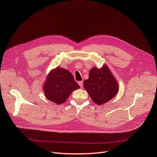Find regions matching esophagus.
<instances>
[{
	"label": "esophagus",
	"mask_w": 157,
	"mask_h": 157,
	"mask_svg": "<svg viewBox=\"0 0 157 157\" xmlns=\"http://www.w3.org/2000/svg\"><path fill=\"white\" fill-rule=\"evenodd\" d=\"M78 84L80 85V88H82L83 87V81H79Z\"/></svg>",
	"instance_id": "obj_1"
}]
</instances>
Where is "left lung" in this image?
<instances>
[{
	"label": "left lung",
	"mask_w": 157,
	"mask_h": 157,
	"mask_svg": "<svg viewBox=\"0 0 157 157\" xmlns=\"http://www.w3.org/2000/svg\"><path fill=\"white\" fill-rule=\"evenodd\" d=\"M83 84L92 100L98 105L111 100L119 90L117 81L105 65L101 69L93 67Z\"/></svg>",
	"instance_id": "left-lung-1"
}]
</instances>
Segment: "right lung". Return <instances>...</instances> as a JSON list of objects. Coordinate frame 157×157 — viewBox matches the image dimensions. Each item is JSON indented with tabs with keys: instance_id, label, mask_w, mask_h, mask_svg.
<instances>
[{
	"instance_id": "right-lung-1",
	"label": "right lung",
	"mask_w": 157,
	"mask_h": 157,
	"mask_svg": "<svg viewBox=\"0 0 157 157\" xmlns=\"http://www.w3.org/2000/svg\"><path fill=\"white\" fill-rule=\"evenodd\" d=\"M44 94L49 100L61 104L68 99L71 92L80 88L73 75L61 67L49 74L44 85Z\"/></svg>"
}]
</instances>
